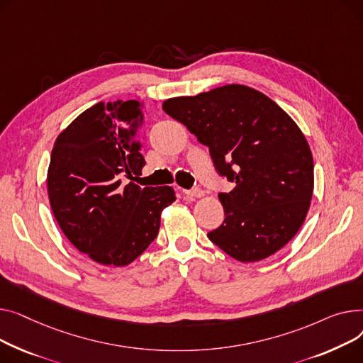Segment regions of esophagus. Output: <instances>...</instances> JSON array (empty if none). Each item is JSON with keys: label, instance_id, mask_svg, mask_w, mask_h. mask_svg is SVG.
Returning <instances> with one entry per match:
<instances>
[{"label": "esophagus", "instance_id": "34e87169", "mask_svg": "<svg viewBox=\"0 0 363 363\" xmlns=\"http://www.w3.org/2000/svg\"><path fill=\"white\" fill-rule=\"evenodd\" d=\"M183 194L187 198H202L203 196V191L201 189H194V190H183Z\"/></svg>", "mask_w": 363, "mask_h": 363}]
</instances>
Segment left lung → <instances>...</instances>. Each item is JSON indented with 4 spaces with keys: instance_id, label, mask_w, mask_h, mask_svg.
<instances>
[{
    "instance_id": "obj_1",
    "label": "left lung",
    "mask_w": 363,
    "mask_h": 363,
    "mask_svg": "<svg viewBox=\"0 0 363 363\" xmlns=\"http://www.w3.org/2000/svg\"><path fill=\"white\" fill-rule=\"evenodd\" d=\"M209 154L217 172L236 182L220 194L224 223L208 238L240 262L262 261L286 246L306 220L313 160L294 120L267 95L245 84L164 101Z\"/></svg>"
}]
</instances>
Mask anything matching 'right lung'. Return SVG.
Listing matches in <instances>:
<instances>
[{
	"label": "right lung",
	"mask_w": 363,
	"mask_h": 363,
	"mask_svg": "<svg viewBox=\"0 0 363 363\" xmlns=\"http://www.w3.org/2000/svg\"><path fill=\"white\" fill-rule=\"evenodd\" d=\"M143 102H98L55 139L47 174L52 214L64 236L105 267H125L157 238L172 186L140 187Z\"/></svg>",
	"instance_id": "right-lung-1"
}]
</instances>
